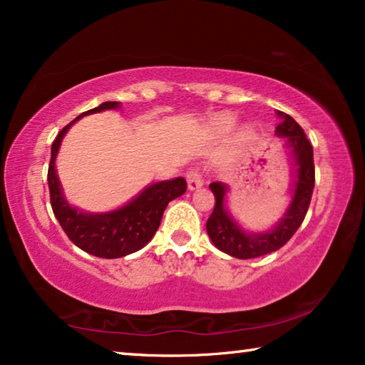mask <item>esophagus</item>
Segmentation results:
<instances>
[{"instance_id": "obj_1", "label": "esophagus", "mask_w": 365, "mask_h": 365, "mask_svg": "<svg viewBox=\"0 0 365 365\" xmlns=\"http://www.w3.org/2000/svg\"><path fill=\"white\" fill-rule=\"evenodd\" d=\"M187 183H188V190H190V191L200 190V188L202 187V185H205V180H202L201 172L196 170V169L190 170L188 174H187Z\"/></svg>"}]
</instances>
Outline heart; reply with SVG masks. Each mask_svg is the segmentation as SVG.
I'll list each match as a JSON object with an SVG mask.
<instances>
[{
	"label": "heart",
	"mask_w": 365,
	"mask_h": 365,
	"mask_svg": "<svg viewBox=\"0 0 365 365\" xmlns=\"http://www.w3.org/2000/svg\"><path fill=\"white\" fill-rule=\"evenodd\" d=\"M235 127V120L232 119V117L228 115H224V117H219V119L214 120V128L217 130L219 133H228L232 132Z\"/></svg>",
	"instance_id": "b5f03b06"
}]
</instances>
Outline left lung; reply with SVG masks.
<instances>
[{
	"instance_id": "left-lung-1",
	"label": "left lung",
	"mask_w": 365,
	"mask_h": 365,
	"mask_svg": "<svg viewBox=\"0 0 365 365\" xmlns=\"http://www.w3.org/2000/svg\"><path fill=\"white\" fill-rule=\"evenodd\" d=\"M280 122L275 135L285 140V150L292 170V190L287 209L274 225L261 232H250L233 217L227 206L228 185L214 182L209 185L215 197V206L207 219L206 230L215 248L237 259H252L280 250L298 230L311 205L316 172H314V151L306 133L292 115L277 110Z\"/></svg>"
}]
</instances>
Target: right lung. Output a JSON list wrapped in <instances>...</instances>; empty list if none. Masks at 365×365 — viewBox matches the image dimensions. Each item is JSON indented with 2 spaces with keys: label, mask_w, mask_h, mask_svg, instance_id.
Wrapping results in <instances>:
<instances>
[{
  "label": "right lung",
  "mask_w": 365,
  "mask_h": 365,
  "mask_svg": "<svg viewBox=\"0 0 365 365\" xmlns=\"http://www.w3.org/2000/svg\"><path fill=\"white\" fill-rule=\"evenodd\" d=\"M114 109H120L119 101H104L98 108L82 113L69 125H66L53 141L51 160L48 168L51 207L63 230L80 250L103 259L123 257L150 243L159 228L165 207L172 200L187 191L185 178L175 177L170 180L146 185L130 201L110 211L88 212L72 206L67 201L56 170V158L66 133L82 117Z\"/></svg>",
  "instance_id": "add662e5"
}]
</instances>
